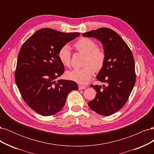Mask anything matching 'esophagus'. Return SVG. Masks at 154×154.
I'll return each mask as SVG.
<instances>
[{
    "label": "esophagus",
    "instance_id": "34e87169",
    "mask_svg": "<svg viewBox=\"0 0 154 154\" xmlns=\"http://www.w3.org/2000/svg\"><path fill=\"white\" fill-rule=\"evenodd\" d=\"M87 87L85 86H83V85H78V89L79 90H83V89H85V88H86Z\"/></svg>",
    "mask_w": 154,
    "mask_h": 154
}]
</instances>
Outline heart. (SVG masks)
<instances>
[{"label":"heart","instance_id":"obj_1","mask_svg":"<svg viewBox=\"0 0 154 154\" xmlns=\"http://www.w3.org/2000/svg\"><path fill=\"white\" fill-rule=\"evenodd\" d=\"M78 52L85 54V57L82 69H76L68 71L66 76L68 79L81 85H85L89 82L95 72H100L104 67L106 61V53L103 49L97 47L95 42L87 37H82L74 44ZM58 57L64 66H71V52L68 45H63L58 53Z\"/></svg>","mask_w":154,"mask_h":154}]
</instances>
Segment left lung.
<instances>
[{"instance_id": "1", "label": "left lung", "mask_w": 154, "mask_h": 154, "mask_svg": "<svg viewBox=\"0 0 154 154\" xmlns=\"http://www.w3.org/2000/svg\"><path fill=\"white\" fill-rule=\"evenodd\" d=\"M82 35L100 40L106 53L104 67L96 77L104 85H91L97 93L88 105L100 115H112L127 103L136 83L132 51L117 32L106 27L86 32Z\"/></svg>"}]
</instances>
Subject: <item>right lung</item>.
I'll return each instance as SVG.
<instances>
[{
  "label": "right lung",
  "mask_w": 154,
  "mask_h": 154,
  "mask_svg": "<svg viewBox=\"0 0 154 154\" xmlns=\"http://www.w3.org/2000/svg\"><path fill=\"white\" fill-rule=\"evenodd\" d=\"M80 35L43 28L22 45L15 81L23 100L36 113L43 116L57 114L66 103L69 93L78 89L75 82L55 80L65 71L58 57L59 49Z\"/></svg>",
  "instance_id": "right-lung-1"
}]
</instances>
